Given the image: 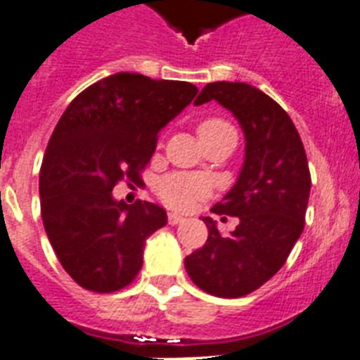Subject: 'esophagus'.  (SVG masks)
<instances>
[{
	"label": "esophagus",
	"instance_id": "34e87169",
	"mask_svg": "<svg viewBox=\"0 0 360 360\" xmlns=\"http://www.w3.org/2000/svg\"><path fill=\"white\" fill-rule=\"evenodd\" d=\"M183 217H181V214H177V213H169L168 214V222L172 226H177V224H181V222H183Z\"/></svg>",
	"mask_w": 360,
	"mask_h": 360
}]
</instances>
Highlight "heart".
<instances>
[{
	"instance_id": "obj_1",
	"label": "heart",
	"mask_w": 360,
	"mask_h": 360,
	"mask_svg": "<svg viewBox=\"0 0 360 360\" xmlns=\"http://www.w3.org/2000/svg\"><path fill=\"white\" fill-rule=\"evenodd\" d=\"M198 134L202 140H207V138L222 134L236 136V129L222 120H205L198 127ZM209 191H211V183H209L207 177L198 174H183V172L164 175L157 185L160 200L168 207L177 209V211L191 209L200 198L207 196Z\"/></svg>"
}]
</instances>
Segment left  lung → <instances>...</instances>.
Returning <instances> with one entry per match:
<instances>
[{
    "instance_id": "obj_1",
    "label": "left lung",
    "mask_w": 360,
    "mask_h": 360,
    "mask_svg": "<svg viewBox=\"0 0 360 360\" xmlns=\"http://www.w3.org/2000/svg\"><path fill=\"white\" fill-rule=\"evenodd\" d=\"M217 101L230 110L245 134V162L239 177L213 213L237 217L230 236H220L205 217L209 237L185 257L192 282L214 297L248 295L284 265L304 230L310 169L295 124L280 104L243 82H213L196 106Z\"/></svg>"
}]
</instances>
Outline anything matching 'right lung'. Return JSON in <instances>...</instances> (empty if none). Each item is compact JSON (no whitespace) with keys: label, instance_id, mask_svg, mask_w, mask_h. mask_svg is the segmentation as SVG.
<instances>
[{"label":"right lung","instance_id":"obj_1","mask_svg":"<svg viewBox=\"0 0 360 360\" xmlns=\"http://www.w3.org/2000/svg\"><path fill=\"white\" fill-rule=\"evenodd\" d=\"M188 82L117 72L82 91L48 141L41 175L42 224L56 256L76 284L97 293L129 285L143 246L168 222L149 202L127 205L117 181L140 183L158 132L196 97Z\"/></svg>","mask_w":360,"mask_h":360}]
</instances>
